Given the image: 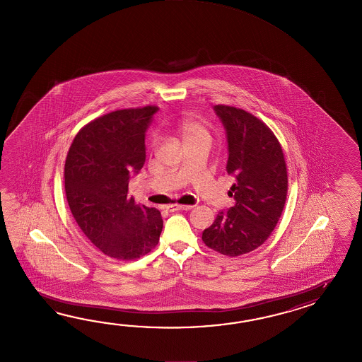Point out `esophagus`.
Here are the masks:
<instances>
[{
	"mask_svg": "<svg viewBox=\"0 0 362 362\" xmlns=\"http://www.w3.org/2000/svg\"><path fill=\"white\" fill-rule=\"evenodd\" d=\"M192 206H181V204H170L167 206V211L170 212H175V211H190Z\"/></svg>",
	"mask_w": 362,
	"mask_h": 362,
	"instance_id": "obj_1",
	"label": "esophagus"
}]
</instances>
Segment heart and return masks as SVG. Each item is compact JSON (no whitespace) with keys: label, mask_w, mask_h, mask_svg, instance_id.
<instances>
[{"label":"heart","mask_w":362,"mask_h":362,"mask_svg":"<svg viewBox=\"0 0 362 362\" xmlns=\"http://www.w3.org/2000/svg\"><path fill=\"white\" fill-rule=\"evenodd\" d=\"M176 129H177V133L185 144H187L190 141H195V139H203V137H209L207 128L194 117L182 119L178 123ZM151 145L153 146L156 145V137L155 136L151 139Z\"/></svg>","instance_id":"1"}]
</instances>
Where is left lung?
I'll return each instance as SVG.
<instances>
[{"label":"left lung","mask_w":362,"mask_h":362,"mask_svg":"<svg viewBox=\"0 0 362 362\" xmlns=\"http://www.w3.org/2000/svg\"><path fill=\"white\" fill-rule=\"evenodd\" d=\"M214 110L226 133V170L235 177L229 197L235 204L218 212L202 239L234 257L262 246L274 230L285 207L287 170L282 147L262 120L231 106Z\"/></svg>","instance_id":"obj_1"}]
</instances>
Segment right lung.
<instances>
[{"mask_svg":"<svg viewBox=\"0 0 362 362\" xmlns=\"http://www.w3.org/2000/svg\"><path fill=\"white\" fill-rule=\"evenodd\" d=\"M159 108L100 116L77 133L64 165V189L77 225L94 246L117 260L154 248L163 229L156 208L139 206L128 184L146 160V131Z\"/></svg>","mask_w":362,"mask_h":362,"instance_id":"1","label":"right lung"}]
</instances>
